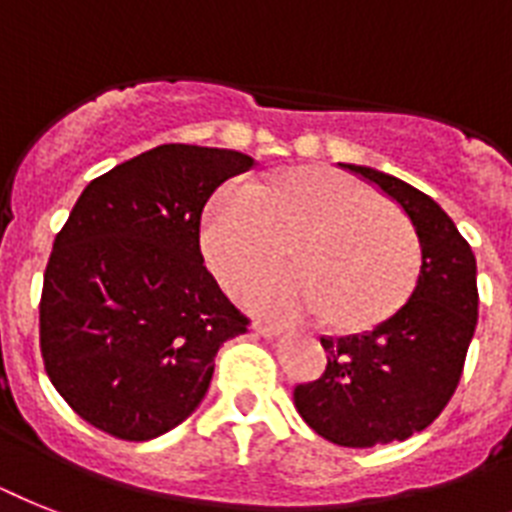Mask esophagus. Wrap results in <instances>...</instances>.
<instances>
[{
    "instance_id": "esophagus-1",
    "label": "esophagus",
    "mask_w": 512,
    "mask_h": 512,
    "mask_svg": "<svg viewBox=\"0 0 512 512\" xmlns=\"http://www.w3.org/2000/svg\"><path fill=\"white\" fill-rule=\"evenodd\" d=\"M255 331L260 336H268V339H273V336H281V331H284V328L273 326V323H255Z\"/></svg>"
}]
</instances>
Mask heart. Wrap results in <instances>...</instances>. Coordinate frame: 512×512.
I'll return each mask as SVG.
<instances>
[{"instance_id": "heart-1", "label": "heart", "mask_w": 512, "mask_h": 512, "mask_svg": "<svg viewBox=\"0 0 512 512\" xmlns=\"http://www.w3.org/2000/svg\"><path fill=\"white\" fill-rule=\"evenodd\" d=\"M297 268H273L239 289L257 315L294 321L323 313L339 328L384 321L413 292L421 239L413 223L371 186L326 170H286L265 186L228 181L210 199L202 247L223 284L281 260L286 239Z\"/></svg>"}]
</instances>
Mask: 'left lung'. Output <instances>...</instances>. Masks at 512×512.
I'll list each match as a JSON object with an SVG mask.
<instances>
[{
  "label": "left lung",
  "mask_w": 512,
  "mask_h": 512,
  "mask_svg": "<svg viewBox=\"0 0 512 512\" xmlns=\"http://www.w3.org/2000/svg\"><path fill=\"white\" fill-rule=\"evenodd\" d=\"M405 210L421 239V273L405 305L371 331L321 336L326 371L294 386L297 413L339 447L402 442L439 418L463 376L479 318L476 257L423 191L363 165H342Z\"/></svg>",
  "instance_id": "left-lung-1"
}]
</instances>
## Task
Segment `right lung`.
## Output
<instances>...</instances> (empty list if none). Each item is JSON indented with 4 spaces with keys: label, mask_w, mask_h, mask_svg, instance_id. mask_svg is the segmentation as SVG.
Instances as JSON below:
<instances>
[{
    "label": "right lung",
    "mask_w": 512,
    "mask_h": 512,
    "mask_svg": "<svg viewBox=\"0 0 512 512\" xmlns=\"http://www.w3.org/2000/svg\"><path fill=\"white\" fill-rule=\"evenodd\" d=\"M252 162L234 149L162 144L94 178L54 236L41 357L94 429L123 442L176 429L210 389L223 342L247 331L207 270L199 220L213 191Z\"/></svg>",
    "instance_id": "right-lung-1"
}]
</instances>
